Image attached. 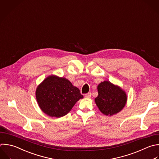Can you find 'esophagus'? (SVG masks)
<instances>
[{"label": "esophagus", "mask_w": 159, "mask_h": 159, "mask_svg": "<svg viewBox=\"0 0 159 159\" xmlns=\"http://www.w3.org/2000/svg\"><path fill=\"white\" fill-rule=\"evenodd\" d=\"M91 96V93H87V94H85V97H86V98H90Z\"/></svg>", "instance_id": "obj_1"}]
</instances>
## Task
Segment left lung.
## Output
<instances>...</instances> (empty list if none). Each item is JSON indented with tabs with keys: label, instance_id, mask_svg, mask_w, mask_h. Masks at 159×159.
Segmentation results:
<instances>
[{
	"label": "left lung",
	"instance_id": "1",
	"mask_svg": "<svg viewBox=\"0 0 159 159\" xmlns=\"http://www.w3.org/2000/svg\"><path fill=\"white\" fill-rule=\"evenodd\" d=\"M97 88L98 96L94 101L102 114L111 116L124 108L127 97L125 92L119 86L109 81H104L99 84Z\"/></svg>",
	"mask_w": 159,
	"mask_h": 159
}]
</instances>
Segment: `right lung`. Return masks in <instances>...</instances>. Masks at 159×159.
I'll use <instances>...</instances> for the list:
<instances>
[{"label":"right lung","mask_w":159,"mask_h":159,"mask_svg":"<svg viewBox=\"0 0 159 159\" xmlns=\"http://www.w3.org/2000/svg\"><path fill=\"white\" fill-rule=\"evenodd\" d=\"M36 99L42 111L50 117L67 114L83 96L80 89L65 78L51 75L37 88Z\"/></svg>","instance_id":"1"}]
</instances>
